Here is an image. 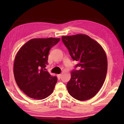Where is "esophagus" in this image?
Segmentation results:
<instances>
[{
    "instance_id": "1",
    "label": "esophagus",
    "mask_w": 124,
    "mask_h": 124,
    "mask_svg": "<svg viewBox=\"0 0 124 124\" xmlns=\"http://www.w3.org/2000/svg\"><path fill=\"white\" fill-rule=\"evenodd\" d=\"M57 78H58V79H60L61 78V74L57 75Z\"/></svg>"
}]
</instances>
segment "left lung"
<instances>
[{"mask_svg": "<svg viewBox=\"0 0 124 124\" xmlns=\"http://www.w3.org/2000/svg\"><path fill=\"white\" fill-rule=\"evenodd\" d=\"M62 40L71 57L78 62L71 72L67 85L68 93L73 98L85 101L93 97L106 79L108 61L104 50L97 41L84 34L62 36Z\"/></svg>", "mask_w": 124, "mask_h": 124, "instance_id": "8db88e82", "label": "left lung"}]
</instances>
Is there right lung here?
Wrapping results in <instances>:
<instances>
[{
    "label": "right lung",
    "instance_id": "add662e5",
    "mask_svg": "<svg viewBox=\"0 0 124 124\" xmlns=\"http://www.w3.org/2000/svg\"><path fill=\"white\" fill-rule=\"evenodd\" d=\"M60 38H34L21 47L16 55L13 72L21 90L32 99L43 100L51 95L57 83L45 71L49 50Z\"/></svg>",
    "mask_w": 124,
    "mask_h": 124
}]
</instances>
